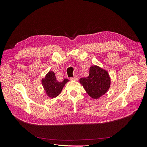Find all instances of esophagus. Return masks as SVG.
Segmentation results:
<instances>
[{"instance_id":"obj_1","label":"esophagus","mask_w":147,"mask_h":147,"mask_svg":"<svg viewBox=\"0 0 147 147\" xmlns=\"http://www.w3.org/2000/svg\"><path fill=\"white\" fill-rule=\"evenodd\" d=\"M70 79L71 80L77 81V80H78V75H75V76L74 77H70Z\"/></svg>"}]
</instances>
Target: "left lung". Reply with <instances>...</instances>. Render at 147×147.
<instances>
[{
    "instance_id": "1",
    "label": "left lung",
    "mask_w": 147,
    "mask_h": 147,
    "mask_svg": "<svg viewBox=\"0 0 147 147\" xmlns=\"http://www.w3.org/2000/svg\"><path fill=\"white\" fill-rule=\"evenodd\" d=\"M80 83L83 86L88 95L98 99L109 90L110 78L108 72L97 65L91 66L88 77L81 78Z\"/></svg>"
}]
</instances>
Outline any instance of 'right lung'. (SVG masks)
Listing matches in <instances>:
<instances>
[{
	"mask_svg": "<svg viewBox=\"0 0 147 147\" xmlns=\"http://www.w3.org/2000/svg\"><path fill=\"white\" fill-rule=\"evenodd\" d=\"M68 81V79L65 78L63 81L58 82L55 74L51 71L47 74L45 79L42 80V83L48 96L54 98L60 94L65 83Z\"/></svg>",
	"mask_w": 147,
	"mask_h": 147,
	"instance_id": "obj_1",
	"label": "right lung"
}]
</instances>
